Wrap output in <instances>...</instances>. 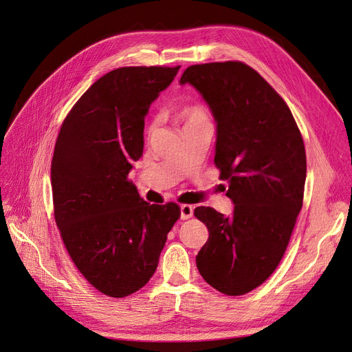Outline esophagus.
Here are the masks:
<instances>
[{"label": "esophagus", "instance_id": "esophagus-1", "mask_svg": "<svg viewBox=\"0 0 352 352\" xmlns=\"http://www.w3.org/2000/svg\"><path fill=\"white\" fill-rule=\"evenodd\" d=\"M192 214H194L192 206H189V204H182V206H180V219L186 220L189 217H192Z\"/></svg>", "mask_w": 352, "mask_h": 352}]
</instances>
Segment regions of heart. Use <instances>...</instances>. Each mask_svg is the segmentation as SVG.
<instances>
[{"mask_svg": "<svg viewBox=\"0 0 352 352\" xmlns=\"http://www.w3.org/2000/svg\"><path fill=\"white\" fill-rule=\"evenodd\" d=\"M179 120L185 126L206 122L207 120V113L204 109L199 107V105H190V107H185L182 111L179 113Z\"/></svg>", "mask_w": 352, "mask_h": 352, "instance_id": "heart-1", "label": "heart"}]
</instances>
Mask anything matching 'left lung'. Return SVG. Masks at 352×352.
<instances>
[{"label":"left lung","instance_id":"8db88e82","mask_svg":"<svg viewBox=\"0 0 352 352\" xmlns=\"http://www.w3.org/2000/svg\"><path fill=\"white\" fill-rule=\"evenodd\" d=\"M179 83L192 85L214 117V164L235 204L230 216L194 210L210 233L197 267L221 294L243 295L276 270L289 243L307 175L302 136L280 95L241 61L190 66Z\"/></svg>","mask_w":352,"mask_h":352}]
</instances>
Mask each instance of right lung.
<instances>
[{
  "label": "right lung",
  "mask_w": 352,
  "mask_h": 352,
  "mask_svg": "<svg viewBox=\"0 0 352 352\" xmlns=\"http://www.w3.org/2000/svg\"><path fill=\"white\" fill-rule=\"evenodd\" d=\"M176 67H120L85 92L63 123L51 163L54 216L70 258L100 292L140 291L154 274L173 202L150 206L127 180L144 151L145 116Z\"/></svg>",
  "instance_id": "add662e5"
}]
</instances>
